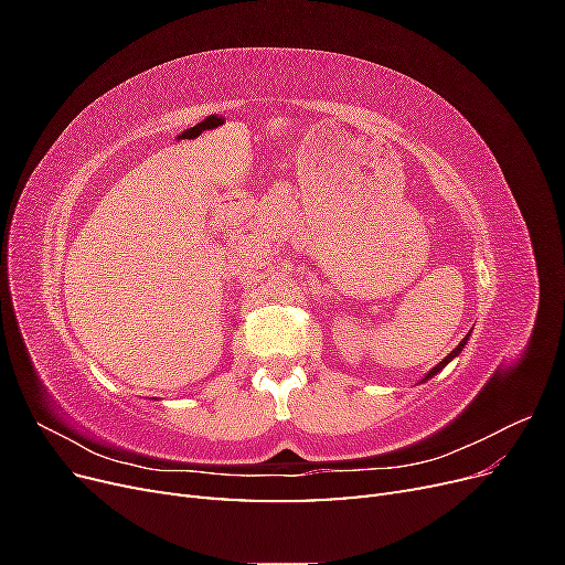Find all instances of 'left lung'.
I'll return each mask as SVG.
<instances>
[{"label": "left lung", "mask_w": 565, "mask_h": 565, "mask_svg": "<svg viewBox=\"0 0 565 565\" xmlns=\"http://www.w3.org/2000/svg\"><path fill=\"white\" fill-rule=\"evenodd\" d=\"M469 337H471V332H469V334H467L465 339H461V341H459V344H457V349H452V351H450V353H448L446 358H443V361H440V363H438L436 367H431L429 372H426V374H424V377H422V382H419V384H424V382H429V380H431V377H436V374H438V372H440L443 367H446V365H448L450 361H455V358H457V355H459L461 351H465V347H467V341H469Z\"/></svg>", "instance_id": "8db88e82"}]
</instances>
